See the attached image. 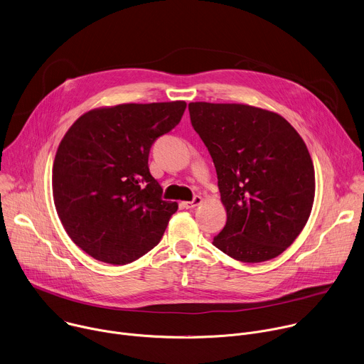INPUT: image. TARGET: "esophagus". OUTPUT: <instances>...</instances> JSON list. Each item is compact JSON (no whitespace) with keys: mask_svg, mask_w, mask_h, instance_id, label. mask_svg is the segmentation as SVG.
Instances as JSON below:
<instances>
[{"mask_svg":"<svg viewBox=\"0 0 364 364\" xmlns=\"http://www.w3.org/2000/svg\"><path fill=\"white\" fill-rule=\"evenodd\" d=\"M201 201H203V198L200 196H194V198L191 201H183L181 205L184 207V209H193V207L198 205Z\"/></svg>","mask_w":364,"mask_h":364,"instance_id":"1","label":"esophagus"}]
</instances>
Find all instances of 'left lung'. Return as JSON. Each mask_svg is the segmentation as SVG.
Instances as JSON below:
<instances>
[{"label":"left lung","instance_id":"obj_1","mask_svg":"<svg viewBox=\"0 0 364 364\" xmlns=\"http://www.w3.org/2000/svg\"><path fill=\"white\" fill-rule=\"evenodd\" d=\"M209 149L228 213L213 245L236 261L265 262L304 229L316 194L308 148L281 115L242 103H188Z\"/></svg>","mask_w":364,"mask_h":364}]
</instances>
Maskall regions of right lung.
<instances>
[{
	"mask_svg": "<svg viewBox=\"0 0 364 364\" xmlns=\"http://www.w3.org/2000/svg\"><path fill=\"white\" fill-rule=\"evenodd\" d=\"M184 100L122 103L83 114L53 164V198L70 239L100 262L125 265L161 240L176 201L148 168L149 148L186 111Z\"/></svg>",
	"mask_w": 364,
	"mask_h": 364,
	"instance_id": "right-lung-1",
	"label": "right lung"
}]
</instances>
